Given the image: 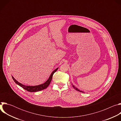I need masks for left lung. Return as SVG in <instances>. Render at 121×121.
<instances>
[{"label": "left lung", "instance_id": "left-lung-1", "mask_svg": "<svg viewBox=\"0 0 121 121\" xmlns=\"http://www.w3.org/2000/svg\"><path fill=\"white\" fill-rule=\"evenodd\" d=\"M73 88H74V89H76V90H77V91H80V92H82V91H79V90H78V89H77V88H76V87H74V86H73Z\"/></svg>", "mask_w": 121, "mask_h": 121}]
</instances>
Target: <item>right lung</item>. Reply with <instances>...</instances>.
<instances>
[{"instance_id": "obj_1", "label": "right lung", "mask_w": 121, "mask_h": 121, "mask_svg": "<svg viewBox=\"0 0 121 121\" xmlns=\"http://www.w3.org/2000/svg\"><path fill=\"white\" fill-rule=\"evenodd\" d=\"M57 69H58V68H56V69H55L52 73H51L49 78L44 83L41 84V85H38V86H25L24 85L22 84V83H20L18 81H17L13 77H12V78L13 80L14 81V82L17 84H18V85L21 86V87H22L23 89L25 90L26 91H29V92H37V91H39L43 90L44 89H45L46 88H47V87L49 85V84H50V83L51 82V80H52V77H53L54 74L56 71V70Z\"/></svg>"}]
</instances>
